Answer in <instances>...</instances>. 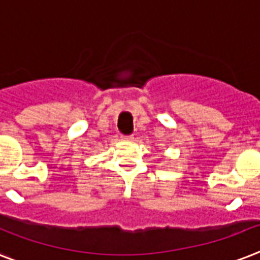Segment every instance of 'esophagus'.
Returning <instances> with one entry per match:
<instances>
[{"instance_id":"esophagus-1","label":"esophagus","mask_w":260,"mask_h":260,"mask_svg":"<svg viewBox=\"0 0 260 260\" xmlns=\"http://www.w3.org/2000/svg\"><path fill=\"white\" fill-rule=\"evenodd\" d=\"M123 140H132L134 139V135H123Z\"/></svg>"}]
</instances>
